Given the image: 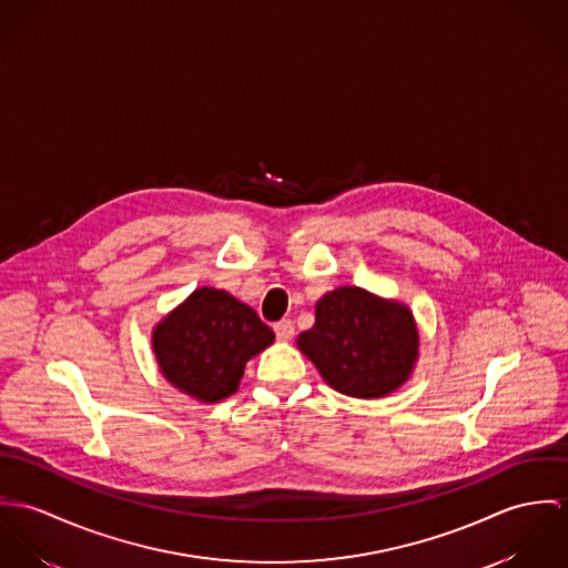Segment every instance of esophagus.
Masks as SVG:
<instances>
[{
  "instance_id": "1",
  "label": "esophagus",
  "mask_w": 568,
  "mask_h": 568,
  "mask_svg": "<svg viewBox=\"0 0 568 568\" xmlns=\"http://www.w3.org/2000/svg\"><path fill=\"white\" fill-rule=\"evenodd\" d=\"M274 333L281 342H290L294 337V322L292 320H281L274 324Z\"/></svg>"
}]
</instances>
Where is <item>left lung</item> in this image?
I'll return each mask as SVG.
<instances>
[{"label":"left lung","instance_id":"obj_1","mask_svg":"<svg viewBox=\"0 0 568 568\" xmlns=\"http://www.w3.org/2000/svg\"><path fill=\"white\" fill-rule=\"evenodd\" d=\"M298 348L337 392L381 398L398 389L418 359L412 312L362 287H337L315 303V324Z\"/></svg>","mask_w":568,"mask_h":568}]
</instances>
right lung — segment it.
<instances>
[{
    "label": "right lung",
    "instance_id": "obj_1",
    "mask_svg": "<svg viewBox=\"0 0 568 568\" xmlns=\"http://www.w3.org/2000/svg\"><path fill=\"white\" fill-rule=\"evenodd\" d=\"M274 342L272 328L224 290L200 287L152 331L163 377L202 403L240 387L246 362Z\"/></svg>",
    "mask_w": 568,
    "mask_h": 568
}]
</instances>
